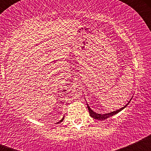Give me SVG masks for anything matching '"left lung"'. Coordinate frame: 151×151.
Wrapping results in <instances>:
<instances>
[{
	"label": "left lung",
	"instance_id": "obj_1",
	"mask_svg": "<svg viewBox=\"0 0 151 151\" xmlns=\"http://www.w3.org/2000/svg\"><path fill=\"white\" fill-rule=\"evenodd\" d=\"M133 98V97H132ZM132 98L130 99V101L128 102L124 106V107H122V108H121L120 109H118L116 111H111L109 112V113H106V114H98V113H96V112H94L91 109V108L89 107V104H87V102H86V104H87V107H88V109H89V115L90 116H91L93 119H98V120H104V119H107V118L110 117V116H112L115 115V114H116L119 113V112H120L121 111H122L123 109H124L126 108V106H127L128 104L130 103V101H131V100L132 99Z\"/></svg>",
	"mask_w": 151,
	"mask_h": 151
}]
</instances>
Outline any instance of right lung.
<instances>
[{
	"label": "right lung",
	"mask_w": 151,
	"mask_h": 151,
	"mask_svg": "<svg viewBox=\"0 0 151 151\" xmlns=\"http://www.w3.org/2000/svg\"><path fill=\"white\" fill-rule=\"evenodd\" d=\"M64 119H65V116H63V118H62V119H61V120H60V121H59V122H58V123H57V124H59V123H61V122H62V121L64 120Z\"/></svg>",
	"instance_id": "right-lung-1"
}]
</instances>
